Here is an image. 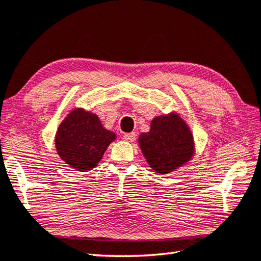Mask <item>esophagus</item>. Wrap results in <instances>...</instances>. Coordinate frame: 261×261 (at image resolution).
Wrapping results in <instances>:
<instances>
[{"label":"esophagus","instance_id":"esophagus-1","mask_svg":"<svg viewBox=\"0 0 261 261\" xmlns=\"http://www.w3.org/2000/svg\"><path fill=\"white\" fill-rule=\"evenodd\" d=\"M136 138H137V136H136L135 132H130V134H124L123 135V139L127 142H134L136 140Z\"/></svg>","mask_w":261,"mask_h":261}]
</instances>
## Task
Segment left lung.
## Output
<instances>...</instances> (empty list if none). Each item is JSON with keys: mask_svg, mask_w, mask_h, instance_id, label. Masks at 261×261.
<instances>
[{"mask_svg": "<svg viewBox=\"0 0 261 261\" xmlns=\"http://www.w3.org/2000/svg\"><path fill=\"white\" fill-rule=\"evenodd\" d=\"M149 167L157 174H168L188 164L195 155V139L190 126L176 112L158 115L150 129L138 138Z\"/></svg>", "mask_w": 261, "mask_h": 261, "instance_id": "8db88e82", "label": "left lung"}]
</instances>
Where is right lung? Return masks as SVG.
I'll list each match as a JSON object with an SVG mask.
<instances>
[{
  "instance_id": "right-lung-1",
  "label": "right lung",
  "mask_w": 261,
  "mask_h": 261,
  "mask_svg": "<svg viewBox=\"0 0 261 261\" xmlns=\"http://www.w3.org/2000/svg\"><path fill=\"white\" fill-rule=\"evenodd\" d=\"M115 139L116 135L105 129L98 115L76 107L60 123L54 142L65 164L79 172H88L97 166Z\"/></svg>"
}]
</instances>
